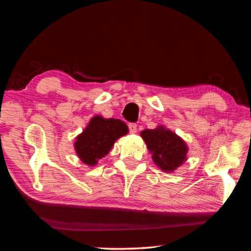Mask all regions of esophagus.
<instances>
[{
	"instance_id": "1",
	"label": "esophagus",
	"mask_w": 251,
	"mask_h": 251,
	"mask_svg": "<svg viewBox=\"0 0 251 251\" xmlns=\"http://www.w3.org/2000/svg\"><path fill=\"white\" fill-rule=\"evenodd\" d=\"M128 128L130 134H135L137 131V125L134 124V123H130V124H128Z\"/></svg>"
}]
</instances>
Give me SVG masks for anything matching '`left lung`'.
<instances>
[{
    "label": "left lung",
    "mask_w": 251,
    "mask_h": 251,
    "mask_svg": "<svg viewBox=\"0 0 251 251\" xmlns=\"http://www.w3.org/2000/svg\"><path fill=\"white\" fill-rule=\"evenodd\" d=\"M152 161L165 173H172L187 160L188 146L184 139L163 125L141 133Z\"/></svg>",
    "instance_id": "obj_1"
}]
</instances>
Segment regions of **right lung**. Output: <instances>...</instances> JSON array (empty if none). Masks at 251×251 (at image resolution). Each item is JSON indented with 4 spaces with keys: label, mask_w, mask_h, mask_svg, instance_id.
Instances as JSON below:
<instances>
[{
    "label": "right lung",
    "mask_w": 251,
    "mask_h": 251,
    "mask_svg": "<svg viewBox=\"0 0 251 251\" xmlns=\"http://www.w3.org/2000/svg\"><path fill=\"white\" fill-rule=\"evenodd\" d=\"M128 133L124 122L96 115L82 133L76 136L74 148L78 158L87 166H95L112 150L118 138Z\"/></svg>",
    "instance_id": "add662e5"
}]
</instances>
